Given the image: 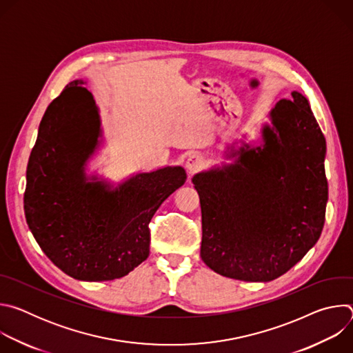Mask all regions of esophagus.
<instances>
[{
	"label": "esophagus",
	"instance_id": "esophagus-1",
	"mask_svg": "<svg viewBox=\"0 0 353 353\" xmlns=\"http://www.w3.org/2000/svg\"><path fill=\"white\" fill-rule=\"evenodd\" d=\"M204 165H205V159L201 154H191L185 161V168L190 173L198 172L199 169H203Z\"/></svg>",
	"mask_w": 353,
	"mask_h": 353
}]
</instances>
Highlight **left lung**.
Masks as SVG:
<instances>
[{
    "instance_id": "1",
    "label": "left lung",
    "mask_w": 353,
    "mask_h": 353,
    "mask_svg": "<svg viewBox=\"0 0 353 353\" xmlns=\"http://www.w3.org/2000/svg\"><path fill=\"white\" fill-rule=\"evenodd\" d=\"M261 145L243 142L233 163L192 177L203 215L201 259L216 274L270 282L317 243L328 201L325 138L296 90L270 112Z\"/></svg>"
}]
</instances>
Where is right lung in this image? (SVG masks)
Wrapping results in <instances>:
<instances>
[{
	"mask_svg": "<svg viewBox=\"0 0 353 353\" xmlns=\"http://www.w3.org/2000/svg\"><path fill=\"white\" fill-rule=\"evenodd\" d=\"M77 79L48 105L28 162L23 208L44 254L78 281L121 278L149 256V222L185 183L181 166L138 173L114 187L85 166L102 137L92 93Z\"/></svg>",
	"mask_w": 353,
	"mask_h": 353,
	"instance_id": "obj_1",
	"label": "right lung"
}]
</instances>
